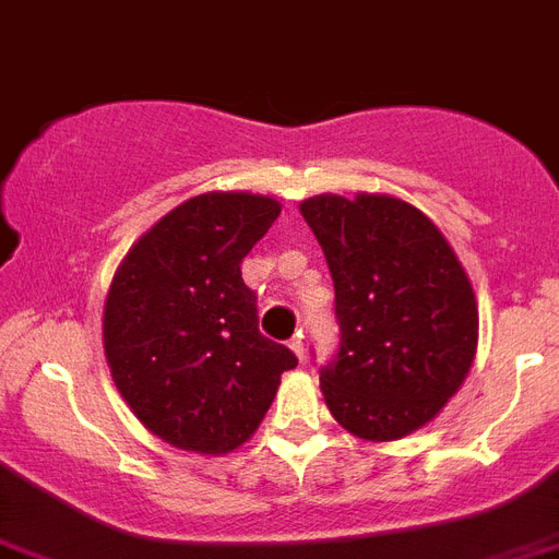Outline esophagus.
<instances>
[{"label":"esophagus","instance_id":"obj_1","mask_svg":"<svg viewBox=\"0 0 559 559\" xmlns=\"http://www.w3.org/2000/svg\"><path fill=\"white\" fill-rule=\"evenodd\" d=\"M289 346H293V352H295V355H298V360L307 358V344H304L301 332H298V335H295L293 341H289Z\"/></svg>","mask_w":559,"mask_h":559}]
</instances>
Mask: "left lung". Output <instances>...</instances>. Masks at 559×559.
Wrapping results in <instances>:
<instances>
[{
	"label": "left lung",
	"instance_id": "left-lung-1",
	"mask_svg": "<svg viewBox=\"0 0 559 559\" xmlns=\"http://www.w3.org/2000/svg\"><path fill=\"white\" fill-rule=\"evenodd\" d=\"M301 215L330 264L341 323L337 355L321 369L323 401L355 438H406L472 369V281L443 233L401 199L326 192L301 201Z\"/></svg>",
	"mask_w": 559,
	"mask_h": 559
}]
</instances>
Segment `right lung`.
Masks as SVG:
<instances>
[{"instance_id": "right-lung-1", "label": "right lung", "mask_w": 559, "mask_h": 559, "mask_svg": "<svg viewBox=\"0 0 559 559\" xmlns=\"http://www.w3.org/2000/svg\"><path fill=\"white\" fill-rule=\"evenodd\" d=\"M281 204L204 192L130 247L105 301V355L116 389L153 435L185 452L227 454L264 420L281 374L298 367L258 332L243 255Z\"/></svg>"}]
</instances>
